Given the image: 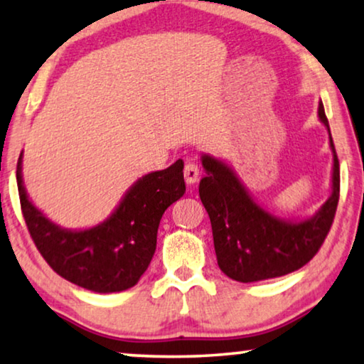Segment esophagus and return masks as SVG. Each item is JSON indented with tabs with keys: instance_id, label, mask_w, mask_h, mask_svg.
Here are the masks:
<instances>
[{
	"instance_id": "esophagus-1",
	"label": "esophagus",
	"mask_w": 364,
	"mask_h": 364,
	"mask_svg": "<svg viewBox=\"0 0 364 364\" xmlns=\"http://www.w3.org/2000/svg\"><path fill=\"white\" fill-rule=\"evenodd\" d=\"M198 176H200V168L196 162H187L186 167H183V178L188 186L196 183L198 181Z\"/></svg>"
}]
</instances>
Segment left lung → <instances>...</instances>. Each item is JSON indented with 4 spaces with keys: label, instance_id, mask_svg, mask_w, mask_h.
I'll return each mask as SVG.
<instances>
[{
    "label": "left lung",
    "instance_id": "1",
    "mask_svg": "<svg viewBox=\"0 0 364 364\" xmlns=\"http://www.w3.org/2000/svg\"><path fill=\"white\" fill-rule=\"evenodd\" d=\"M318 119L330 136L331 193L303 220H288L267 210L228 164L202 154L207 176L200 181L198 196L210 217L218 267L232 280L252 283L288 275L306 265L325 242L340 198V164L321 102Z\"/></svg>",
    "mask_w": 364,
    "mask_h": 364
}]
</instances>
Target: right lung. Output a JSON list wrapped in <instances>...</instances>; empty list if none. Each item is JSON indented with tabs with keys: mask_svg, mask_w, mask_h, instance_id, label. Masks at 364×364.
<instances>
[{
	"mask_svg": "<svg viewBox=\"0 0 364 364\" xmlns=\"http://www.w3.org/2000/svg\"><path fill=\"white\" fill-rule=\"evenodd\" d=\"M23 152L16 181L19 202L34 245L58 275L96 293L131 288L147 270L157 228L167 207L186 193L183 162L146 173L129 187L106 220L91 228H63L29 200L23 182Z\"/></svg>",
	"mask_w": 364,
	"mask_h": 364,
	"instance_id": "1",
	"label": "right lung"
}]
</instances>
